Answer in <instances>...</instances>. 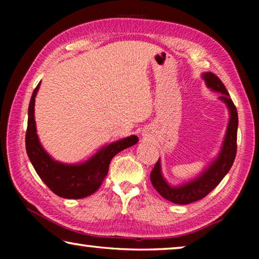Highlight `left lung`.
Here are the masks:
<instances>
[{
	"label": "left lung",
	"mask_w": 259,
	"mask_h": 259,
	"mask_svg": "<svg viewBox=\"0 0 259 259\" xmlns=\"http://www.w3.org/2000/svg\"><path fill=\"white\" fill-rule=\"evenodd\" d=\"M203 77L209 88H211L214 91H218V93H222L219 98L223 102H225L227 106H229L231 114L230 123L229 126H227L226 137L221 154L217 157V160L210 165V168L205 170L194 182H191L186 184V185L179 187L169 186L161 175L160 161L156 162L150 176L151 183L155 190L159 192L162 198H164L172 203L188 204L205 198L222 182L225 175L229 172L236 155V148H238L236 137H238L239 120L235 105L233 100L231 99L229 91L226 90L224 83L221 81V78L216 74L209 72L203 74Z\"/></svg>",
	"instance_id": "obj_1"
}]
</instances>
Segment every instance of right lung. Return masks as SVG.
Instances as JSON below:
<instances>
[{"label": "right lung", "instance_id": "right-lung-1", "mask_svg": "<svg viewBox=\"0 0 259 259\" xmlns=\"http://www.w3.org/2000/svg\"><path fill=\"white\" fill-rule=\"evenodd\" d=\"M38 85L34 89L28 106L25 144L29 160L35 171L55 194L65 199H82L89 196L102 185L113 157L124 148L135 145L138 142V137L130 136L128 138L109 144L91 157V160L78 165L63 164L52 160L42 148L35 128L34 103Z\"/></svg>", "mask_w": 259, "mask_h": 259}]
</instances>
